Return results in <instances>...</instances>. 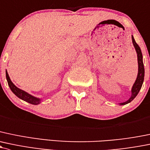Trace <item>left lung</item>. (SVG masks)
<instances>
[{
    "mask_svg": "<svg viewBox=\"0 0 150 150\" xmlns=\"http://www.w3.org/2000/svg\"><path fill=\"white\" fill-rule=\"evenodd\" d=\"M132 43H133L134 47L135 50H136L137 54V62H138V74L137 79L135 80L133 86L132 88V91H131L130 98L125 102L123 103H119V104L120 105H124L126 104L132 102L134 99L136 98L137 94L139 92L140 89H141L142 86L143 82H144V63H143V57L142 54V51L140 47L135 42V39L134 38L133 35H132Z\"/></svg>",
    "mask_w": 150,
    "mask_h": 150,
    "instance_id": "obj_1",
    "label": "left lung"
}]
</instances>
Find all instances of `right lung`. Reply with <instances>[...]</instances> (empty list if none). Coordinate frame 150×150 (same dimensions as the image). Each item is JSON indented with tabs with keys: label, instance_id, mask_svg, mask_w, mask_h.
Instances as JSON below:
<instances>
[{
	"label": "right lung",
	"instance_id": "1",
	"mask_svg": "<svg viewBox=\"0 0 150 150\" xmlns=\"http://www.w3.org/2000/svg\"><path fill=\"white\" fill-rule=\"evenodd\" d=\"M6 80H7L9 88H10V89L11 90L12 92L17 97L21 99V100H24V101L27 102V103L33 104V105H38V104L41 103V102H42V99L31 95V94L28 93L27 92H26V91H23V90L20 89V88L16 87V86L12 83L10 77H9L8 74L7 70H6Z\"/></svg>",
	"mask_w": 150,
	"mask_h": 150
}]
</instances>
